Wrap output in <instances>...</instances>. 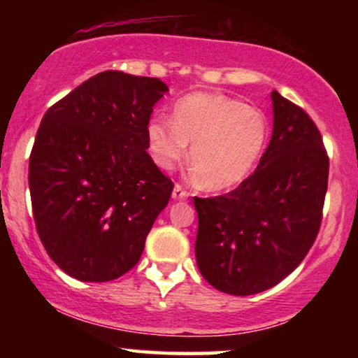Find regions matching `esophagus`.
Masks as SVG:
<instances>
[{
  "mask_svg": "<svg viewBox=\"0 0 358 358\" xmlns=\"http://www.w3.org/2000/svg\"><path fill=\"white\" fill-rule=\"evenodd\" d=\"M187 197H189V192H185V190L180 187L179 184H176L174 189H173V199L174 200H184Z\"/></svg>",
  "mask_w": 358,
  "mask_h": 358,
  "instance_id": "34e87169",
  "label": "esophagus"
}]
</instances>
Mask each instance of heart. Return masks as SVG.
I'll return each mask as SVG.
<instances>
[{
	"mask_svg": "<svg viewBox=\"0 0 358 358\" xmlns=\"http://www.w3.org/2000/svg\"><path fill=\"white\" fill-rule=\"evenodd\" d=\"M268 136L266 115L218 92L199 91L176 102L173 120L153 117L146 125L148 153L163 171L187 156L194 178L210 192H229L246 180L261 159Z\"/></svg>",
	"mask_w": 358,
	"mask_h": 358,
	"instance_id": "obj_1",
	"label": "heart"
}]
</instances>
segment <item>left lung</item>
<instances>
[{
	"label": "left lung",
	"instance_id": "1",
	"mask_svg": "<svg viewBox=\"0 0 358 358\" xmlns=\"http://www.w3.org/2000/svg\"><path fill=\"white\" fill-rule=\"evenodd\" d=\"M272 138L257 168L227 195L194 199L195 259L217 290L246 296L295 271L321 224L327 159L320 130L300 107L272 91Z\"/></svg>",
	"mask_w": 358,
	"mask_h": 358
}]
</instances>
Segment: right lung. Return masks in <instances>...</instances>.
Segmentation results:
<instances>
[{
  "label": "right lung",
  "instance_id": "1",
  "mask_svg": "<svg viewBox=\"0 0 358 358\" xmlns=\"http://www.w3.org/2000/svg\"><path fill=\"white\" fill-rule=\"evenodd\" d=\"M158 78L102 71L45 112L29 159L38 238L63 272L109 282L140 261L173 182L146 153L168 92Z\"/></svg>",
  "mask_w": 358,
  "mask_h": 358
}]
</instances>
